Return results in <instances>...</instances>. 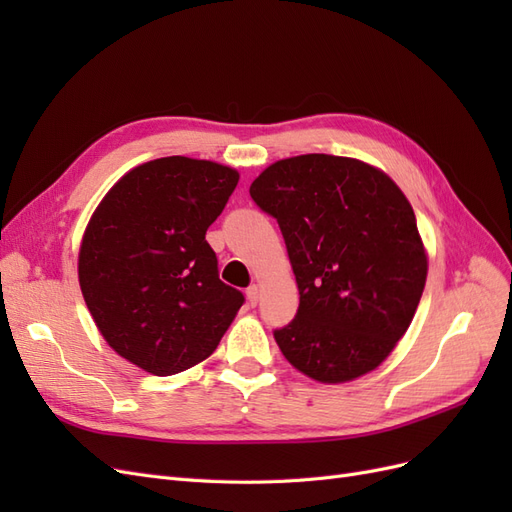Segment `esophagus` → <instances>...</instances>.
I'll use <instances>...</instances> for the list:
<instances>
[{
    "label": "esophagus",
    "instance_id": "1",
    "mask_svg": "<svg viewBox=\"0 0 512 512\" xmlns=\"http://www.w3.org/2000/svg\"><path fill=\"white\" fill-rule=\"evenodd\" d=\"M247 301H250V305H256L258 299H260V286L258 284H252L250 288H247Z\"/></svg>",
    "mask_w": 512,
    "mask_h": 512
}]
</instances>
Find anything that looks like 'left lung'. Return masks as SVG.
<instances>
[{
  "instance_id": "obj_1",
  "label": "left lung",
  "mask_w": 512,
  "mask_h": 512,
  "mask_svg": "<svg viewBox=\"0 0 512 512\" xmlns=\"http://www.w3.org/2000/svg\"><path fill=\"white\" fill-rule=\"evenodd\" d=\"M277 220L299 286V312L275 331L286 361L322 384L361 378L406 335L427 280L410 200L384 170L307 153L250 185Z\"/></svg>"
}]
</instances>
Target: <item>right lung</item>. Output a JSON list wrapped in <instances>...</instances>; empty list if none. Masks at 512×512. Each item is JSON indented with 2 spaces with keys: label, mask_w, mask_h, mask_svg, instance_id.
Masks as SVG:
<instances>
[{
  "label": "right lung",
  "mask_w": 512,
  "mask_h": 512,
  "mask_svg": "<svg viewBox=\"0 0 512 512\" xmlns=\"http://www.w3.org/2000/svg\"><path fill=\"white\" fill-rule=\"evenodd\" d=\"M235 168L183 156L138 164L100 200L83 232L79 284L98 331L153 376L205 361L243 305L205 241Z\"/></svg>",
  "instance_id": "add662e5"
}]
</instances>
